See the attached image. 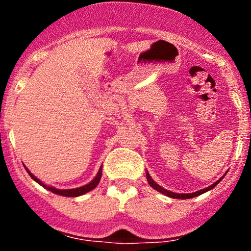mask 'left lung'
Listing matches in <instances>:
<instances>
[{"label": "left lung", "instance_id": "left-lung-1", "mask_svg": "<svg viewBox=\"0 0 251 251\" xmlns=\"http://www.w3.org/2000/svg\"><path fill=\"white\" fill-rule=\"evenodd\" d=\"M223 177H224V176H223ZM223 177L220 178V179H218L217 181H216V183L211 184V185L208 186V188L201 189V190H200V191L192 192V194H176V192L169 191V190H166V189L162 188V186H160L159 184H157L153 179H152L151 176L149 175V172H146V178H148V181H149V184H150V186H151V188H153L154 190H157V191H159L160 194H163V195L168 196V197H171V198H177V200H189V198L197 197V196H200V195H201V194H204V192H208V191H210V190H211V189H214L215 186L217 185V184L220 183V181H221L222 179H223Z\"/></svg>", "mask_w": 251, "mask_h": 251}]
</instances>
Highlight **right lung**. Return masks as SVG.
Masks as SVG:
<instances>
[{
  "mask_svg": "<svg viewBox=\"0 0 251 251\" xmlns=\"http://www.w3.org/2000/svg\"><path fill=\"white\" fill-rule=\"evenodd\" d=\"M25 170H27V172L29 174L31 179L35 180L36 183H39L40 185L43 186V188L50 190V191L53 192V194H56V195H60V196H65V197H79V196L87 194V192L91 191V190L97 188V185L99 184V181H100V179H101V176H102V166H100L99 171H98L96 177H94L93 179L89 181L88 184H86V185L80 186V188H76V189H56V188H54V186L47 185V184H45L43 181L40 180L39 178H36L35 176L31 174V172L27 168H25Z\"/></svg>",
  "mask_w": 251,
  "mask_h": 251,
  "instance_id": "right-lung-1",
  "label": "right lung"
}]
</instances>
